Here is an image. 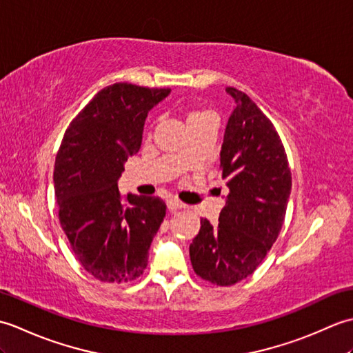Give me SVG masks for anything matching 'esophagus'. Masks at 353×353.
I'll use <instances>...</instances> for the list:
<instances>
[{
	"label": "esophagus",
	"instance_id": "1",
	"mask_svg": "<svg viewBox=\"0 0 353 353\" xmlns=\"http://www.w3.org/2000/svg\"><path fill=\"white\" fill-rule=\"evenodd\" d=\"M185 205L182 203L181 200H177L176 197H171V199H168L167 200V208L170 209V211H177V209H181V208H183Z\"/></svg>",
	"mask_w": 353,
	"mask_h": 353
}]
</instances>
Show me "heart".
Wrapping results in <instances>:
<instances>
[{"instance_id":"heart-1","label":"heart","mask_w":353,"mask_h":353,"mask_svg":"<svg viewBox=\"0 0 353 353\" xmlns=\"http://www.w3.org/2000/svg\"><path fill=\"white\" fill-rule=\"evenodd\" d=\"M196 115H201V112H192V114H190V117H188V118H191V117H196Z\"/></svg>"}]
</instances>
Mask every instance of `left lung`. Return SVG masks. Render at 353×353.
Listing matches in <instances>:
<instances>
[{
  "instance_id": "8db88e82",
  "label": "left lung",
  "mask_w": 353,
  "mask_h": 353,
  "mask_svg": "<svg viewBox=\"0 0 353 353\" xmlns=\"http://www.w3.org/2000/svg\"><path fill=\"white\" fill-rule=\"evenodd\" d=\"M235 100L220 152L229 194L219 224L201 220L190 245L194 272L229 287L250 276L282 229L291 194V171L273 123L249 95L226 88Z\"/></svg>"
}]
</instances>
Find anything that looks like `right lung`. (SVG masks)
Listing matches in <instances>:
<instances>
[{
  "mask_svg": "<svg viewBox=\"0 0 353 353\" xmlns=\"http://www.w3.org/2000/svg\"><path fill=\"white\" fill-rule=\"evenodd\" d=\"M171 89L115 83L97 92L65 132L54 163L59 220L88 273L101 282L137 279L163 221L159 197L124 200L118 179L141 148L148 112Z\"/></svg>",
  "mask_w": 353,
  "mask_h": 353,
  "instance_id": "right-lung-1",
  "label": "right lung"
}]
</instances>
